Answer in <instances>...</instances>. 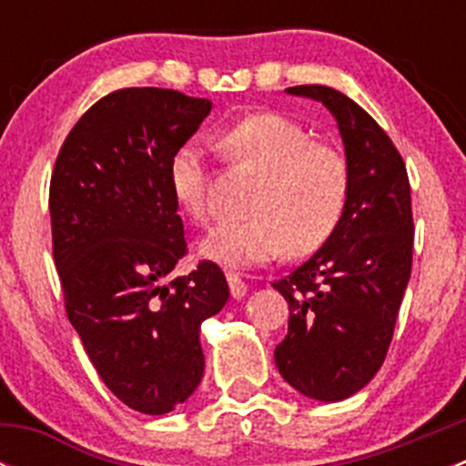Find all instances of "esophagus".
<instances>
[{"mask_svg":"<svg viewBox=\"0 0 466 466\" xmlns=\"http://www.w3.org/2000/svg\"><path fill=\"white\" fill-rule=\"evenodd\" d=\"M228 284H229V293H232L234 299L246 298L248 284L237 275V272H228Z\"/></svg>","mask_w":466,"mask_h":466,"instance_id":"obj_1","label":"esophagus"}]
</instances>
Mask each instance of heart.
<instances>
[{
	"mask_svg": "<svg viewBox=\"0 0 466 466\" xmlns=\"http://www.w3.org/2000/svg\"><path fill=\"white\" fill-rule=\"evenodd\" d=\"M238 167L259 173L248 198L246 220L218 225L200 243V255L229 270L263 266L286 250L309 255L333 234L350 198V164L336 146L279 112L237 121L216 137ZM168 187L196 223L214 218L207 150L187 142L168 162Z\"/></svg>",
	"mask_w": 466,
	"mask_h": 466,
	"instance_id": "heart-1",
	"label": "heart"
}]
</instances>
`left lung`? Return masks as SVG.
<instances>
[{
	"instance_id": "8db88e82",
	"label": "left lung",
	"mask_w": 466,
	"mask_h": 466,
	"mask_svg": "<svg viewBox=\"0 0 466 466\" xmlns=\"http://www.w3.org/2000/svg\"><path fill=\"white\" fill-rule=\"evenodd\" d=\"M336 119L350 164V198L320 250L275 289L289 302V333L275 363L289 385L318 401L363 390L388 354L412 268L406 164L377 121L338 89L295 86Z\"/></svg>"
}]
</instances>
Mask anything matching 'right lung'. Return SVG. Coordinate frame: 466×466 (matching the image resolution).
Wrapping results in <instances>:
<instances>
[{
  "label": "right lung",
  "mask_w": 466,
  "mask_h": 466,
  "mask_svg": "<svg viewBox=\"0 0 466 466\" xmlns=\"http://www.w3.org/2000/svg\"><path fill=\"white\" fill-rule=\"evenodd\" d=\"M209 112L211 101L176 89H116L78 119L51 176L67 318L103 383L144 415L194 394L205 372L200 324L229 298L211 261L167 281L187 255L168 162Z\"/></svg>",
  "instance_id": "1"
}]
</instances>
